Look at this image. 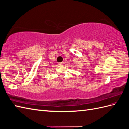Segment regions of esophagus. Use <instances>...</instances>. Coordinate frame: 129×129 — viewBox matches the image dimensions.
Listing matches in <instances>:
<instances>
[{"label":"esophagus","instance_id":"esophagus-1","mask_svg":"<svg viewBox=\"0 0 129 129\" xmlns=\"http://www.w3.org/2000/svg\"><path fill=\"white\" fill-rule=\"evenodd\" d=\"M58 64H59V65H63V64H64V62H60V63H59Z\"/></svg>","mask_w":129,"mask_h":129}]
</instances>
